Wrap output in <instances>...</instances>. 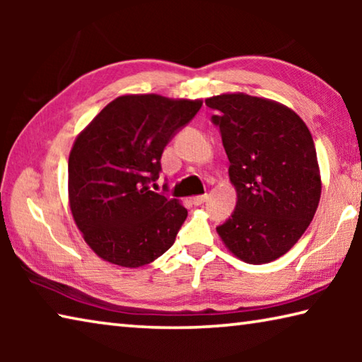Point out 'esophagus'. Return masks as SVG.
I'll use <instances>...</instances> for the list:
<instances>
[{"label":"esophagus","instance_id":"obj_1","mask_svg":"<svg viewBox=\"0 0 362 362\" xmlns=\"http://www.w3.org/2000/svg\"><path fill=\"white\" fill-rule=\"evenodd\" d=\"M207 199H209V196H207V194L194 196V198H193V204H194V206H201V204H204Z\"/></svg>","mask_w":362,"mask_h":362}]
</instances>
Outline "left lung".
Masks as SVG:
<instances>
[{"label":"left lung","mask_w":362,"mask_h":362,"mask_svg":"<svg viewBox=\"0 0 362 362\" xmlns=\"http://www.w3.org/2000/svg\"><path fill=\"white\" fill-rule=\"evenodd\" d=\"M238 203L217 233L252 265L284 255L315 217L321 177L313 137L297 113L247 94L211 97Z\"/></svg>","instance_id":"1"}]
</instances>
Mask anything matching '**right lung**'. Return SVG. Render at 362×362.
I'll return each mask as SVG.
<instances>
[{
	"instance_id": "add662e5",
	"label": "right lung",
	"mask_w": 362,
	"mask_h": 362,
	"mask_svg": "<svg viewBox=\"0 0 362 362\" xmlns=\"http://www.w3.org/2000/svg\"><path fill=\"white\" fill-rule=\"evenodd\" d=\"M201 100L121 95L79 134L69 158V198L84 241L115 265L139 268L173 246L188 212L150 188L166 145ZM168 188V185H164Z\"/></svg>"
}]
</instances>
